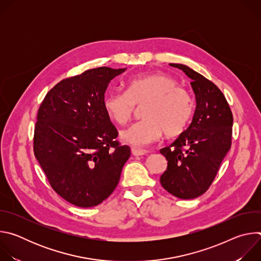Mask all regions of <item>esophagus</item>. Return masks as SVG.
<instances>
[{
    "label": "esophagus",
    "instance_id": "1",
    "mask_svg": "<svg viewBox=\"0 0 261 261\" xmlns=\"http://www.w3.org/2000/svg\"><path fill=\"white\" fill-rule=\"evenodd\" d=\"M131 153H132L134 156H143V155H146V154H147V151L140 150V148H136V147H132V148H131Z\"/></svg>",
    "mask_w": 261,
    "mask_h": 261
}]
</instances>
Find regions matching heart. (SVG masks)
<instances>
[{
	"mask_svg": "<svg viewBox=\"0 0 261 261\" xmlns=\"http://www.w3.org/2000/svg\"><path fill=\"white\" fill-rule=\"evenodd\" d=\"M174 79L163 73L132 77L127 90L109 92L103 100L107 116L119 125L127 124L141 106L139 122L121 132V138L134 146H145L163 134L174 137L188 127L194 113L190 93L176 86Z\"/></svg>",
	"mask_w": 261,
	"mask_h": 261,
	"instance_id": "obj_1",
	"label": "heart"
}]
</instances>
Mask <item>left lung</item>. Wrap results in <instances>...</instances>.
<instances>
[{
  "label": "left lung",
  "mask_w": 261,
  "mask_h": 261,
  "mask_svg": "<svg viewBox=\"0 0 261 261\" xmlns=\"http://www.w3.org/2000/svg\"><path fill=\"white\" fill-rule=\"evenodd\" d=\"M190 77L196 98L191 124L160 153L167 168L162 187L180 199H192L207 191L231 146L233 117L220 89L201 74L181 64H169Z\"/></svg>",
  "instance_id": "obj_1"
}]
</instances>
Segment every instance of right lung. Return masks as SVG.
<instances>
[{"label":"right lung","instance_id":"1","mask_svg":"<svg viewBox=\"0 0 261 261\" xmlns=\"http://www.w3.org/2000/svg\"><path fill=\"white\" fill-rule=\"evenodd\" d=\"M126 70L99 67L58 83L37 115L34 154L51 188L80 207L100 204L114 192L130 147L103 106L111 80Z\"/></svg>","mask_w":261,"mask_h":261}]
</instances>
